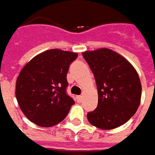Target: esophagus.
<instances>
[{
  "mask_svg": "<svg viewBox=\"0 0 155 155\" xmlns=\"http://www.w3.org/2000/svg\"><path fill=\"white\" fill-rule=\"evenodd\" d=\"M77 100H78V102H81V101H82V100H83V96H82V95H78V96H77Z\"/></svg>",
  "mask_w": 155,
  "mask_h": 155,
  "instance_id": "esophagus-1",
  "label": "esophagus"
}]
</instances>
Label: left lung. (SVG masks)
Masks as SVG:
<instances>
[{"instance_id": "left-lung-1", "label": "left lung", "mask_w": 155, "mask_h": 155, "mask_svg": "<svg viewBox=\"0 0 155 155\" xmlns=\"http://www.w3.org/2000/svg\"><path fill=\"white\" fill-rule=\"evenodd\" d=\"M94 74L98 105L87 114L92 125L111 130L126 123L141 101L142 84L137 71L124 57L108 48L83 53Z\"/></svg>"}]
</instances>
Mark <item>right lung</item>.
Returning <instances> with one entry per match:
<instances>
[{
    "mask_svg": "<svg viewBox=\"0 0 155 155\" xmlns=\"http://www.w3.org/2000/svg\"><path fill=\"white\" fill-rule=\"evenodd\" d=\"M78 54L47 50L34 57L20 71L16 98L23 114L41 127H51L66 117L74 100L66 93V75Z\"/></svg>",
    "mask_w": 155,
    "mask_h": 155,
    "instance_id": "obj_1",
    "label": "right lung"
}]
</instances>
